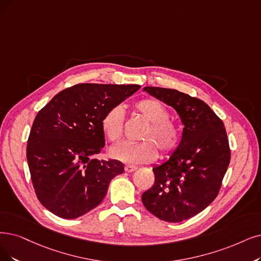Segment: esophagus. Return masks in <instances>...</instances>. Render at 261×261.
<instances>
[{"mask_svg":"<svg viewBox=\"0 0 261 261\" xmlns=\"http://www.w3.org/2000/svg\"><path fill=\"white\" fill-rule=\"evenodd\" d=\"M125 171L126 172H133V171H135L137 169V167L136 166H130V165H127V166H125Z\"/></svg>","mask_w":261,"mask_h":261,"instance_id":"34e87169","label":"esophagus"}]
</instances>
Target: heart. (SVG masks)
Instances as JSON below:
<instances>
[{
	"label": "heart",
	"instance_id": "1",
	"mask_svg": "<svg viewBox=\"0 0 261 261\" xmlns=\"http://www.w3.org/2000/svg\"><path fill=\"white\" fill-rule=\"evenodd\" d=\"M135 110L148 123L142 133L140 143H123L111 149L114 160L126 164L151 163L158 158V147L164 155L171 154L178 147L180 132L175 124L168 120L169 112L163 103L154 98L141 99L135 103ZM124 111L121 106H113L106 111L100 121L105 138L111 143L121 141L123 137Z\"/></svg>",
	"mask_w": 261,
	"mask_h": 261
}]
</instances>
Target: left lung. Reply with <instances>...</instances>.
<instances>
[{"label":"left lung","mask_w":261,"mask_h":261,"mask_svg":"<svg viewBox=\"0 0 261 261\" xmlns=\"http://www.w3.org/2000/svg\"><path fill=\"white\" fill-rule=\"evenodd\" d=\"M143 91L172 107L184 125L179 145L168 160L153 167L155 182L141 196L150 213L179 223L204 210L220 192L230 162L227 133L204 101L173 89Z\"/></svg>","instance_id":"1"}]
</instances>
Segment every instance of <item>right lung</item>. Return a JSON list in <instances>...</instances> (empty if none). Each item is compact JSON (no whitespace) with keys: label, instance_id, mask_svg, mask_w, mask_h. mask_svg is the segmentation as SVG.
<instances>
[{"label":"right lung","instance_id":"add662e5","mask_svg":"<svg viewBox=\"0 0 261 261\" xmlns=\"http://www.w3.org/2000/svg\"><path fill=\"white\" fill-rule=\"evenodd\" d=\"M139 89L80 83L58 93L37 113L27 160L38 200L51 213L71 220L90 212L105 198L110 181L123 173L121 162L96 159L105 147L100 121Z\"/></svg>","mask_w":261,"mask_h":261}]
</instances>
